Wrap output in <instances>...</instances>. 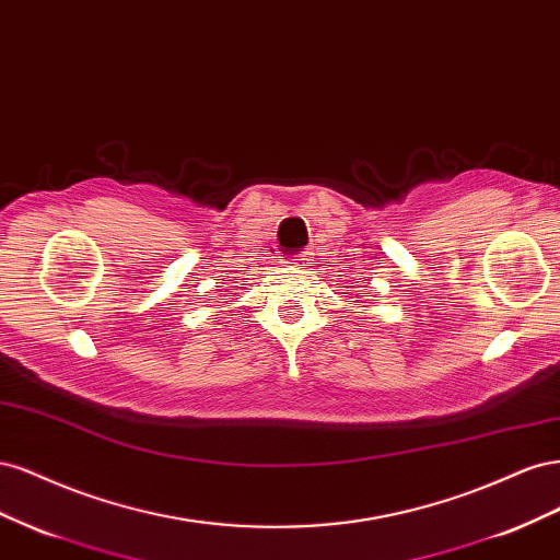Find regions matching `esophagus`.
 <instances>
[{"label":"esophagus","mask_w":560,"mask_h":560,"mask_svg":"<svg viewBox=\"0 0 560 560\" xmlns=\"http://www.w3.org/2000/svg\"><path fill=\"white\" fill-rule=\"evenodd\" d=\"M290 264H292V266H296V268H301V266H306V264H308V257H306V254H301V257L292 259Z\"/></svg>","instance_id":"obj_1"}]
</instances>
